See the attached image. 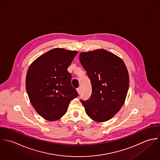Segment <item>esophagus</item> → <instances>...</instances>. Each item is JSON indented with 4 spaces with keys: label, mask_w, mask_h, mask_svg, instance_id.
Returning a JSON list of instances; mask_svg holds the SVG:
<instances>
[{
    "label": "esophagus",
    "mask_w": 160,
    "mask_h": 160,
    "mask_svg": "<svg viewBox=\"0 0 160 160\" xmlns=\"http://www.w3.org/2000/svg\"><path fill=\"white\" fill-rule=\"evenodd\" d=\"M77 90L78 94H80V92H81V88H80V87H78V88L77 89Z\"/></svg>",
    "instance_id": "1"
}]
</instances>
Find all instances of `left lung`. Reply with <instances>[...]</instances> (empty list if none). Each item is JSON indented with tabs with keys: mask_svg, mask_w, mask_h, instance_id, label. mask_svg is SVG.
<instances>
[{
	"mask_svg": "<svg viewBox=\"0 0 160 160\" xmlns=\"http://www.w3.org/2000/svg\"><path fill=\"white\" fill-rule=\"evenodd\" d=\"M80 62L91 81L92 93L81 100L87 115L97 122L111 119L124 104L129 75L123 61L104 49L82 52Z\"/></svg>",
	"mask_w": 160,
	"mask_h": 160,
	"instance_id": "1",
	"label": "left lung"
}]
</instances>
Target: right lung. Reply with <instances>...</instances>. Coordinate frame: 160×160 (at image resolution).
<instances>
[{"label": "right lung", "instance_id": "add662e5", "mask_svg": "<svg viewBox=\"0 0 160 160\" xmlns=\"http://www.w3.org/2000/svg\"><path fill=\"white\" fill-rule=\"evenodd\" d=\"M77 51L56 48L37 58L26 76V90L36 112L48 121H55L67 111L71 100L78 96L71 85L67 68Z\"/></svg>", "mask_w": 160, "mask_h": 160}]
</instances>
